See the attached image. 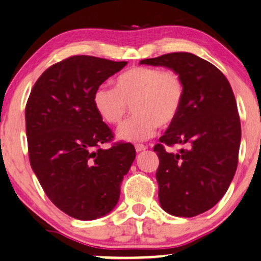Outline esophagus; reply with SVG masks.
Instances as JSON below:
<instances>
[{"label":"esophagus","mask_w":261,"mask_h":261,"mask_svg":"<svg viewBox=\"0 0 261 261\" xmlns=\"http://www.w3.org/2000/svg\"><path fill=\"white\" fill-rule=\"evenodd\" d=\"M146 149H147V147L145 145H141V144H138V145H136L137 152H141V151H145Z\"/></svg>","instance_id":"esophagus-1"}]
</instances>
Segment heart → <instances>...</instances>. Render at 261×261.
I'll list each match as a JSON object with an SVG mask.
<instances>
[{"instance_id":"b5f03b06","label":"heart","mask_w":261,"mask_h":261,"mask_svg":"<svg viewBox=\"0 0 261 261\" xmlns=\"http://www.w3.org/2000/svg\"><path fill=\"white\" fill-rule=\"evenodd\" d=\"M185 86L173 70L134 66L116 77L114 89L93 93V106L105 123L118 124L132 106L133 116L118 128L120 140L138 143L155 134L157 125H172L181 111Z\"/></svg>"}]
</instances>
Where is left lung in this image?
<instances>
[{"label": "left lung", "instance_id": "obj_1", "mask_svg": "<svg viewBox=\"0 0 261 261\" xmlns=\"http://www.w3.org/2000/svg\"><path fill=\"white\" fill-rule=\"evenodd\" d=\"M181 76L185 96L181 111L160 144L156 172L163 211L191 218L213 208L227 191L236 173L241 122L232 88L224 73L195 54L178 52L141 60ZM187 147L167 153L164 145Z\"/></svg>", "mask_w": 261, "mask_h": 261}]
</instances>
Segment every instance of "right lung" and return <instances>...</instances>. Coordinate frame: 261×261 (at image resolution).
I'll return each instance as SVG.
<instances>
[{"label":"right lung","mask_w":261,"mask_h":261,"mask_svg":"<svg viewBox=\"0 0 261 261\" xmlns=\"http://www.w3.org/2000/svg\"><path fill=\"white\" fill-rule=\"evenodd\" d=\"M127 65L91 56L54 64L35 83L25 108L29 157L48 198L79 220L109 214L136 159L129 143L100 145L114 136L93 106V93Z\"/></svg>","instance_id":"obj_1"}]
</instances>
